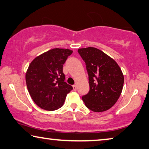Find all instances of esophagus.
Masks as SVG:
<instances>
[{
    "label": "esophagus",
    "mask_w": 149,
    "mask_h": 149,
    "mask_svg": "<svg viewBox=\"0 0 149 149\" xmlns=\"http://www.w3.org/2000/svg\"><path fill=\"white\" fill-rule=\"evenodd\" d=\"M73 89H74V91H76L77 90V86L76 85L73 86Z\"/></svg>",
    "instance_id": "esophagus-1"
}]
</instances>
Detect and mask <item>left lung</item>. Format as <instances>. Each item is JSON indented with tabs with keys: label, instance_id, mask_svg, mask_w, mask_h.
<instances>
[{
	"label": "left lung",
	"instance_id": "obj_1",
	"mask_svg": "<svg viewBox=\"0 0 149 149\" xmlns=\"http://www.w3.org/2000/svg\"><path fill=\"white\" fill-rule=\"evenodd\" d=\"M85 61L90 91L82 96L88 109L104 112L112 107L123 91L124 75L114 59L98 49L89 47L78 49Z\"/></svg>",
	"mask_w": 149,
	"mask_h": 149
}]
</instances>
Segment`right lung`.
<instances>
[{
  "mask_svg": "<svg viewBox=\"0 0 149 149\" xmlns=\"http://www.w3.org/2000/svg\"><path fill=\"white\" fill-rule=\"evenodd\" d=\"M72 52L69 49H52L31 62L25 75L26 87L33 100L42 109H59L73 89L64 81L63 73V65Z\"/></svg>",
  "mask_w": 149,
  "mask_h": 149,
  "instance_id": "1",
  "label": "right lung"
}]
</instances>
